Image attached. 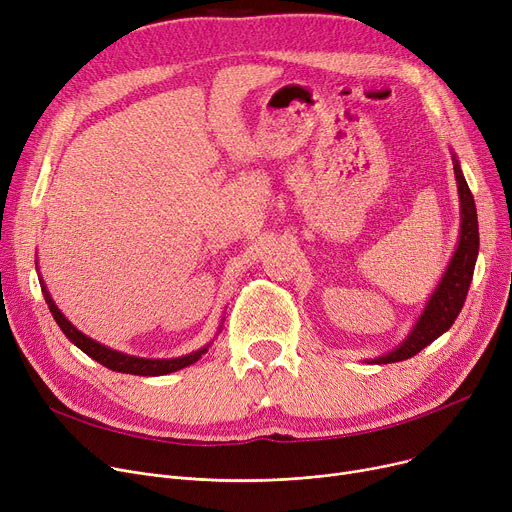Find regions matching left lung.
<instances>
[{"label": "left lung", "mask_w": 512, "mask_h": 512, "mask_svg": "<svg viewBox=\"0 0 512 512\" xmlns=\"http://www.w3.org/2000/svg\"><path fill=\"white\" fill-rule=\"evenodd\" d=\"M454 161V178L456 186H459V199H461V236L459 245L454 249V255L446 267V272L429 297L423 313L419 315L417 324L413 326L411 334L402 340L394 351L388 355H382L378 359H369L367 363H396L415 357L427 344H432L436 338H440L448 328L454 324L456 315L461 313L467 292L473 280L475 261L479 253V226H477V209L473 195L467 186V180L463 176L459 159L452 155Z\"/></svg>", "instance_id": "8db88e82"}]
</instances>
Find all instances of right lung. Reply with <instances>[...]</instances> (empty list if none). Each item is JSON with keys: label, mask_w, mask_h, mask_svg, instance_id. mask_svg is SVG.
<instances>
[{"label": "right lung", "mask_w": 512, "mask_h": 512, "mask_svg": "<svg viewBox=\"0 0 512 512\" xmlns=\"http://www.w3.org/2000/svg\"><path fill=\"white\" fill-rule=\"evenodd\" d=\"M41 290H43V297H45V303L49 305V311L53 315V319H56V324L62 328V332L66 334V338L76 344L80 351H83L85 355H89L91 359H95L97 363H101L103 367L112 369V371H120V373H132V375H166V373H172V371H178L182 367H188L193 365L201 359V355L207 353V346L199 348V351L191 353V355H184V357H176V359H143V357H132V355H124L120 351H114V348H107L105 344H99L95 342L93 338L85 336L80 330H76L70 321L64 317V313L56 307V303H53L51 294L47 292L43 280H41Z\"/></svg>", "instance_id": "1"}]
</instances>
